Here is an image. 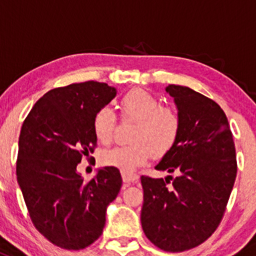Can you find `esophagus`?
<instances>
[{"mask_svg": "<svg viewBox=\"0 0 256 256\" xmlns=\"http://www.w3.org/2000/svg\"><path fill=\"white\" fill-rule=\"evenodd\" d=\"M122 180L124 182L131 184L136 182L138 180V176L136 174H128V172H122Z\"/></svg>", "mask_w": 256, "mask_h": 256, "instance_id": "esophagus-1", "label": "esophagus"}]
</instances>
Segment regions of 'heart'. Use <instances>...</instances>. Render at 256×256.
Listing matches in <instances>:
<instances>
[{"mask_svg": "<svg viewBox=\"0 0 256 256\" xmlns=\"http://www.w3.org/2000/svg\"><path fill=\"white\" fill-rule=\"evenodd\" d=\"M121 116L136 121L131 130L128 145L118 146L101 154V164L131 174L145 165L154 155L162 158L170 152L181 130L178 114L171 108L161 106L160 98L142 88L128 91L121 100ZM116 116L108 108H101L94 116L92 128L102 145L112 141Z\"/></svg>", "mask_w": 256, "mask_h": 256, "instance_id": "heart-1", "label": "heart"}]
</instances>
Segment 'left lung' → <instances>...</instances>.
Listing matches in <instances>:
<instances>
[{
	"mask_svg": "<svg viewBox=\"0 0 256 256\" xmlns=\"http://www.w3.org/2000/svg\"><path fill=\"white\" fill-rule=\"evenodd\" d=\"M166 92L181 130L155 168L178 176H141V225L155 246L180 252L202 244L219 226L236 178V154L226 115L214 100L186 86L168 85Z\"/></svg>",
	"mask_w": 256,
	"mask_h": 256,
	"instance_id": "left-lung-1",
	"label": "left lung"
}]
</instances>
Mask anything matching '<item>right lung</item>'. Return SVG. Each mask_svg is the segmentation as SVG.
<instances>
[{
    "label": "right lung",
    "instance_id": "obj_1",
    "mask_svg": "<svg viewBox=\"0 0 256 256\" xmlns=\"http://www.w3.org/2000/svg\"><path fill=\"white\" fill-rule=\"evenodd\" d=\"M115 96V88L96 81L54 88L22 124L17 182L34 228L62 249L81 250L96 242L108 205L120 192L116 168H100L88 182L76 168L98 145L94 116Z\"/></svg>",
    "mask_w": 256,
    "mask_h": 256
}]
</instances>
